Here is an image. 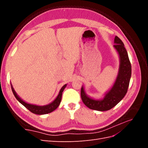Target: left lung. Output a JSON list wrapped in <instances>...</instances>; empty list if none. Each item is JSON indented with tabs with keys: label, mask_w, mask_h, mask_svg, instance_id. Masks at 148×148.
<instances>
[{
	"label": "left lung",
	"mask_w": 148,
	"mask_h": 148,
	"mask_svg": "<svg viewBox=\"0 0 148 148\" xmlns=\"http://www.w3.org/2000/svg\"><path fill=\"white\" fill-rule=\"evenodd\" d=\"M114 43V47L119 56L120 65L117 78L110 90L105 94L102 99H95L89 97L83 86L82 87V99L84 105L91 109L98 111L109 110L117 105L127 92L132 75L131 64L124 44L117 36L115 37Z\"/></svg>",
	"instance_id": "8db88e82"
}]
</instances>
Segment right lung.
Listing matches in <instances>:
<instances>
[{
	"mask_svg": "<svg viewBox=\"0 0 148 148\" xmlns=\"http://www.w3.org/2000/svg\"><path fill=\"white\" fill-rule=\"evenodd\" d=\"M66 86V84H65L62 87V88L60 89V90L59 91V95H58V96H57V97L56 98V99L54 101H52L51 103H50V104H49L47 105L41 106L28 104V103L25 102L23 100H22L21 98L18 96L16 92L14 90V89H13L12 84L11 83L12 90L13 95H14L15 97H16V99L22 105H23L26 109H28L30 112H31L35 114H38V115L47 114L49 113H51L54 110H56L60 104L62 96V92L64 91V89L65 88Z\"/></svg>",
	"mask_w": 148,
	"mask_h": 148,
	"instance_id": "add662e5",
	"label": "right lung"
}]
</instances>
